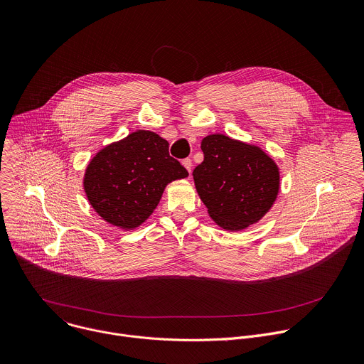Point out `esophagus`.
Here are the masks:
<instances>
[{
    "instance_id": "obj_1",
    "label": "esophagus",
    "mask_w": 364,
    "mask_h": 364,
    "mask_svg": "<svg viewBox=\"0 0 364 364\" xmlns=\"http://www.w3.org/2000/svg\"><path fill=\"white\" fill-rule=\"evenodd\" d=\"M183 166H184V167H186V170L191 174V168H193V163H191V160H190V159L183 160Z\"/></svg>"
}]
</instances>
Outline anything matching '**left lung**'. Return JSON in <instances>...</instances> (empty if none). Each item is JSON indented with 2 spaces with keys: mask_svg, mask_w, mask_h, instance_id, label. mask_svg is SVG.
Segmentation results:
<instances>
[{
  "mask_svg": "<svg viewBox=\"0 0 364 364\" xmlns=\"http://www.w3.org/2000/svg\"><path fill=\"white\" fill-rule=\"evenodd\" d=\"M201 150L204 160L193 177L215 224L240 231L262 220L280 190L276 161L260 147L224 134L204 137Z\"/></svg>",
  "mask_w": 364,
  "mask_h": 364,
  "instance_id": "1",
  "label": "left lung"
}]
</instances>
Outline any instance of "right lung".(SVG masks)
<instances>
[{
	"label": "right lung",
	"mask_w": 364,
	"mask_h": 364,
	"mask_svg": "<svg viewBox=\"0 0 364 364\" xmlns=\"http://www.w3.org/2000/svg\"><path fill=\"white\" fill-rule=\"evenodd\" d=\"M188 176L159 134L137 130L100 150L85 168L84 191L95 213L123 230L141 225L168 183Z\"/></svg>",
	"instance_id": "obj_1"
}]
</instances>
